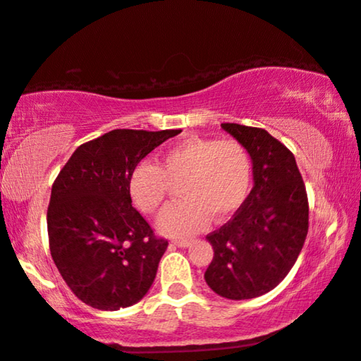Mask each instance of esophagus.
<instances>
[{
  "label": "esophagus",
  "instance_id": "esophagus-1",
  "mask_svg": "<svg viewBox=\"0 0 361 361\" xmlns=\"http://www.w3.org/2000/svg\"><path fill=\"white\" fill-rule=\"evenodd\" d=\"M173 244H175V245H178V247H183V249H185V247H190V245H191V241H190V239H183V241H173Z\"/></svg>",
  "mask_w": 361,
  "mask_h": 361
}]
</instances>
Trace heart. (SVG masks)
Here are the masks:
<instances>
[{"label":"heart","mask_w":361,"mask_h":361,"mask_svg":"<svg viewBox=\"0 0 361 361\" xmlns=\"http://www.w3.org/2000/svg\"><path fill=\"white\" fill-rule=\"evenodd\" d=\"M252 180V162L241 142L188 136L169 147L157 164L136 165L128 178V194L136 209L157 215L167 201L170 185H178L180 201L164 212L159 231L188 238L210 221H223L244 204Z\"/></svg>","instance_id":"obj_1"}]
</instances>
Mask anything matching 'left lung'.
Masks as SVG:
<instances>
[{"label":"left lung","instance_id":"obj_1","mask_svg":"<svg viewBox=\"0 0 361 361\" xmlns=\"http://www.w3.org/2000/svg\"><path fill=\"white\" fill-rule=\"evenodd\" d=\"M247 149L254 188L233 219L210 233L214 259L204 278L225 299L270 293L299 257L308 233V199L295 157L263 128L221 123Z\"/></svg>","mask_w":361,"mask_h":361}]
</instances>
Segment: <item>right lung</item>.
I'll return each instance as SVG.
<instances>
[{
    "label": "right lung",
    "instance_id": "add662e5",
    "mask_svg": "<svg viewBox=\"0 0 361 361\" xmlns=\"http://www.w3.org/2000/svg\"><path fill=\"white\" fill-rule=\"evenodd\" d=\"M181 130H112L78 146L51 190V257L72 293L98 310L140 302L169 243L131 205L128 178L141 159Z\"/></svg>",
    "mask_w": 361,
    "mask_h": 361
}]
</instances>
